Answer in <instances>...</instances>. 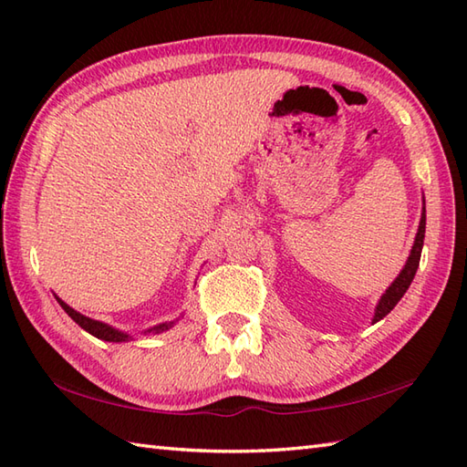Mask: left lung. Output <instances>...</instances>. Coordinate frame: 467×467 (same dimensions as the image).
Returning <instances> with one entry per match:
<instances>
[{
	"instance_id": "left-lung-1",
	"label": "left lung",
	"mask_w": 467,
	"mask_h": 467,
	"mask_svg": "<svg viewBox=\"0 0 467 467\" xmlns=\"http://www.w3.org/2000/svg\"><path fill=\"white\" fill-rule=\"evenodd\" d=\"M423 237H426V200H423V212H421V220H420V227H418V234H416V242H413V247H411V254L408 257L406 265H403V269L400 272V275L393 279V284L386 289V294L381 296L379 304L376 307L374 319H371V324H376V321L386 317L391 312V309L396 307V304L403 297V294L408 292V287L413 282V275H416L418 265H420Z\"/></svg>"
}]
</instances>
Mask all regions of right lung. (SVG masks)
I'll return each instance as SVG.
<instances>
[{
  "mask_svg": "<svg viewBox=\"0 0 467 467\" xmlns=\"http://www.w3.org/2000/svg\"><path fill=\"white\" fill-rule=\"evenodd\" d=\"M56 299H57V304H59L61 307H64V312H66L71 319H74L79 327H84V329L88 331V334L96 336L98 339H103V341H116V344H119V341H130V339H131V336L123 334V331H119V329H116V327H111V326H108V324H101V321H98V319H91V317L81 316L79 312H76L74 307H69L66 302H61L59 297H56ZM173 324H175V321H168V324H160V326H155V327H151V329H148V331H153V334H161V331L173 327ZM143 334H146V331H143Z\"/></svg>",
  "mask_w": 467,
  "mask_h": 467,
  "instance_id": "right-lung-1",
  "label": "right lung"
}]
</instances>
